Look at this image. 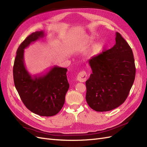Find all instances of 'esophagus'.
I'll list each match as a JSON object with an SVG mask.
<instances>
[{
    "label": "esophagus",
    "instance_id": "1",
    "mask_svg": "<svg viewBox=\"0 0 147 147\" xmlns=\"http://www.w3.org/2000/svg\"><path fill=\"white\" fill-rule=\"evenodd\" d=\"M87 74L85 71H81L77 75V80L80 82H84L86 80Z\"/></svg>",
    "mask_w": 147,
    "mask_h": 147
}]
</instances>
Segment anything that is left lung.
I'll use <instances>...</instances> for the list:
<instances>
[{"instance_id":"1","label":"left lung","mask_w":147,"mask_h":147,"mask_svg":"<svg viewBox=\"0 0 147 147\" xmlns=\"http://www.w3.org/2000/svg\"><path fill=\"white\" fill-rule=\"evenodd\" d=\"M116 43L89 60L92 69L86 82V100L97 112L117 108L126 100L134 82L136 66L132 49L116 32Z\"/></svg>"}]
</instances>
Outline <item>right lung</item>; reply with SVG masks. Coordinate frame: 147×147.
<instances>
[{
	"mask_svg": "<svg viewBox=\"0 0 147 147\" xmlns=\"http://www.w3.org/2000/svg\"><path fill=\"white\" fill-rule=\"evenodd\" d=\"M45 36L36 31L21 43L13 65V80L23 104L31 112L43 117L54 116L63 108L69 88L66 68L54 66L42 75L32 76L24 64V50L31 43Z\"/></svg>",
	"mask_w": 147,
	"mask_h": 147,
	"instance_id": "1",
	"label": "right lung"
}]
</instances>
